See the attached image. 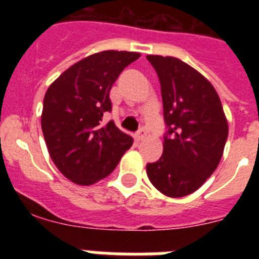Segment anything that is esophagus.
I'll return each instance as SVG.
<instances>
[{
  "label": "esophagus",
  "instance_id": "34e87169",
  "mask_svg": "<svg viewBox=\"0 0 259 259\" xmlns=\"http://www.w3.org/2000/svg\"><path fill=\"white\" fill-rule=\"evenodd\" d=\"M145 137H146L145 128H140V130H139V131H137V134H136V140L141 141V140H144Z\"/></svg>",
  "mask_w": 259,
  "mask_h": 259
}]
</instances>
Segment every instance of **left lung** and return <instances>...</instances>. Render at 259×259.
Segmentation results:
<instances>
[{
	"mask_svg": "<svg viewBox=\"0 0 259 259\" xmlns=\"http://www.w3.org/2000/svg\"><path fill=\"white\" fill-rule=\"evenodd\" d=\"M161 83L167 131L163 154L146 164L148 178L161 193L184 197L211 176L223 155L227 119L214 87L174 57L146 56Z\"/></svg>",
	"mask_w": 259,
	"mask_h": 259,
	"instance_id": "left-lung-1",
	"label": "left lung"
}]
</instances>
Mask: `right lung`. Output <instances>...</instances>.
Masks as SVG:
<instances>
[{
  "mask_svg": "<svg viewBox=\"0 0 259 259\" xmlns=\"http://www.w3.org/2000/svg\"><path fill=\"white\" fill-rule=\"evenodd\" d=\"M140 57L135 52L105 50L87 57L63 72L48 88L41 128L50 158L63 175L91 185L113 172L134 139L113 120L109 93L124 67Z\"/></svg>",
  "mask_w": 259,
  "mask_h": 259,
  "instance_id": "1",
  "label": "right lung"
}]
</instances>
